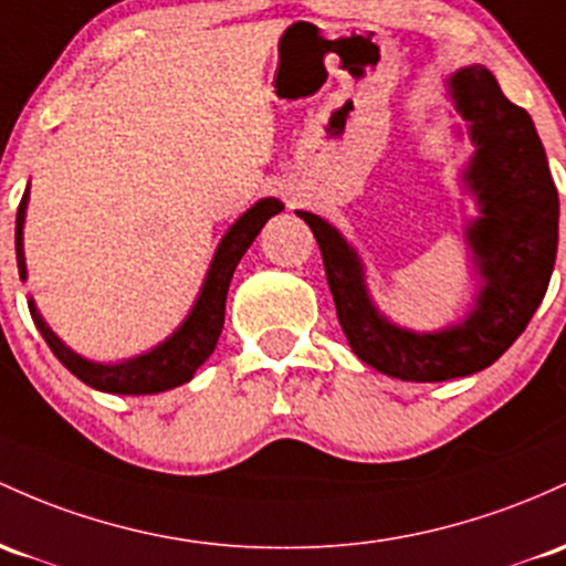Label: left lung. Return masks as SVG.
<instances>
[{
	"label": "left lung",
	"mask_w": 566,
	"mask_h": 566,
	"mask_svg": "<svg viewBox=\"0 0 566 566\" xmlns=\"http://www.w3.org/2000/svg\"><path fill=\"white\" fill-rule=\"evenodd\" d=\"M446 93L475 147L459 174L478 209L464 222L478 290L462 319L432 333L397 325L376 306L363 258L344 233L319 214L295 212L319 244L352 352L400 381H449L496 363L526 331L556 263L558 192L530 112L507 102L481 64L451 74Z\"/></svg>",
	"instance_id": "left-lung-1"
}]
</instances>
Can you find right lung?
Wrapping results in <instances>:
<instances>
[{"label":"right lung","instance_id":"obj_1","mask_svg":"<svg viewBox=\"0 0 566 566\" xmlns=\"http://www.w3.org/2000/svg\"><path fill=\"white\" fill-rule=\"evenodd\" d=\"M27 207H29V185L21 198L15 217V260L21 279L29 276L27 271V254H23V226H27ZM284 203L279 198H260L254 207L247 209L239 220L228 228L226 235L217 244L212 263H209L207 276H203L201 290H198L196 301H192L188 316L179 322V327L171 335H166L158 346L136 354V357L120 359V363H96V359L83 357L66 346L51 331L45 316L36 308L34 297H29V312L34 319L36 331L42 333L45 344L61 359L72 376L98 392L112 395H158L166 389L188 384L192 374L212 357L217 338H220L222 325H226V297L228 287L239 260L250 250L252 241L263 231L265 222L273 214H279Z\"/></svg>","mask_w":566,"mask_h":566}]
</instances>
